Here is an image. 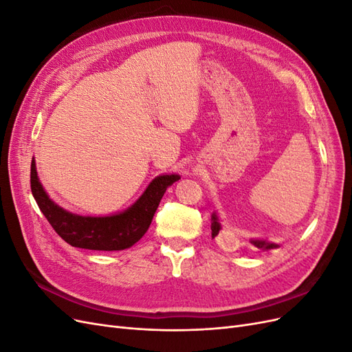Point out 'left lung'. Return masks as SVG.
<instances>
[{"mask_svg":"<svg viewBox=\"0 0 352 352\" xmlns=\"http://www.w3.org/2000/svg\"><path fill=\"white\" fill-rule=\"evenodd\" d=\"M220 229H221V225L219 221V217H217L216 212H212V216H211V236L216 238L219 235ZM251 243L254 245V247H257L258 250H273V248L279 247L278 243H273V242L264 241V239H251Z\"/></svg>","mask_w":352,"mask_h":352,"instance_id":"left-lung-1","label":"left lung"}]
</instances>
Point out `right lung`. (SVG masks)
<instances>
[{"label": "right lung", "instance_id": "obj_1", "mask_svg": "<svg viewBox=\"0 0 352 352\" xmlns=\"http://www.w3.org/2000/svg\"><path fill=\"white\" fill-rule=\"evenodd\" d=\"M179 179V175L157 176L129 208L113 216L92 217L73 214L57 206L39 182L35 160L30 164L32 195L52 229L72 247L95 251H120L140 241L150 228L166 189Z\"/></svg>", "mask_w": 352, "mask_h": 352}]
</instances>
